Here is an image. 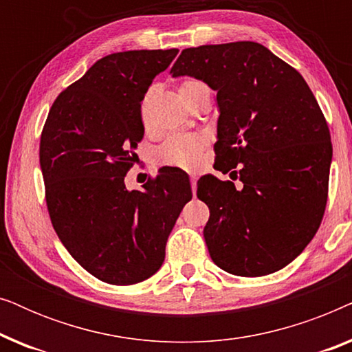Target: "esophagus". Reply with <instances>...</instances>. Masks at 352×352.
Returning a JSON list of instances; mask_svg holds the SVG:
<instances>
[{
  "instance_id": "esophagus-1",
  "label": "esophagus",
  "mask_w": 352,
  "mask_h": 352,
  "mask_svg": "<svg viewBox=\"0 0 352 352\" xmlns=\"http://www.w3.org/2000/svg\"><path fill=\"white\" fill-rule=\"evenodd\" d=\"M190 186H192V194H197V176L190 175Z\"/></svg>"
}]
</instances>
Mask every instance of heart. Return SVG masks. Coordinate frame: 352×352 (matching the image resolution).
Here are the masks:
<instances>
[{
  "label": "heart",
  "mask_w": 352,
  "mask_h": 352,
  "mask_svg": "<svg viewBox=\"0 0 352 352\" xmlns=\"http://www.w3.org/2000/svg\"><path fill=\"white\" fill-rule=\"evenodd\" d=\"M201 88H206L201 81L189 78L182 81L177 91H179L182 100L187 104V100ZM153 93H155V88H151L147 91V94L144 96L141 105V120L144 124L148 123V104H151ZM205 146L206 139L201 134H175V136H170L162 144L157 155L163 165L184 168V170H194L199 165Z\"/></svg>",
  "instance_id": "b5f03b06"
}]
</instances>
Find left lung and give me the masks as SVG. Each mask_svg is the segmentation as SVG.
<instances>
[{
    "instance_id": "left-lung-1",
    "label": "left lung",
    "mask_w": 352,
    "mask_h": 352,
    "mask_svg": "<svg viewBox=\"0 0 352 352\" xmlns=\"http://www.w3.org/2000/svg\"><path fill=\"white\" fill-rule=\"evenodd\" d=\"M171 74L218 93L214 165L243 182L235 189L211 175L197 182L210 208L204 237L211 259L242 277L285 267L316 235L329 195L330 131L309 86L254 41L187 47Z\"/></svg>"
}]
</instances>
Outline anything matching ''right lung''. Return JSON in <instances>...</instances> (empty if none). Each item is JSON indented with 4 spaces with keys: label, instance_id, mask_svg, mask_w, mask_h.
Instances as JSON below:
<instances>
[{
    "label": "right lung",
    "instance_id": "1",
    "mask_svg": "<svg viewBox=\"0 0 352 352\" xmlns=\"http://www.w3.org/2000/svg\"><path fill=\"white\" fill-rule=\"evenodd\" d=\"M177 52L102 57L57 96L43 126L40 166L52 228L81 267L112 285H133L160 269L168 235L192 199L181 170L160 171L144 190L124 186L144 136V94Z\"/></svg>",
    "mask_w": 352,
    "mask_h": 352
}]
</instances>
